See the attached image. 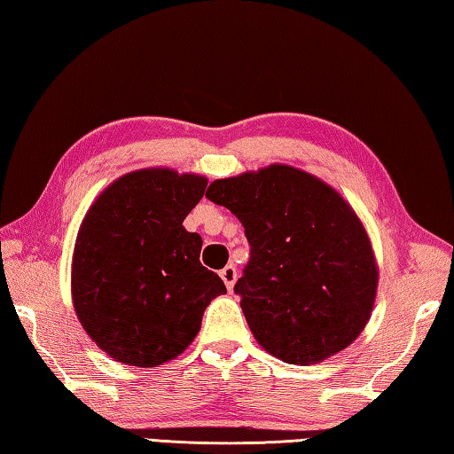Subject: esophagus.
<instances>
[{"label":"esophagus","mask_w":454,"mask_h":454,"mask_svg":"<svg viewBox=\"0 0 454 454\" xmlns=\"http://www.w3.org/2000/svg\"><path fill=\"white\" fill-rule=\"evenodd\" d=\"M220 278H222V281H224V286L228 287V291H232L234 283L238 279V271H236L234 265H226V268L220 271Z\"/></svg>","instance_id":"obj_1"}]
</instances>
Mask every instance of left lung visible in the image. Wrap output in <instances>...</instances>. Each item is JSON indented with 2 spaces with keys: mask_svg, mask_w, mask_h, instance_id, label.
<instances>
[{
  "mask_svg": "<svg viewBox=\"0 0 454 454\" xmlns=\"http://www.w3.org/2000/svg\"><path fill=\"white\" fill-rule=\"evenodd\" d=\"M207 199L242 222L250 244L234 286L255 340L287 364L344 350L374 307L378 268L342 197L287 165L215 181Z\"/></svg>",
  "mask_w": 454,
  "mask_h": 454,
  "instance_id": "8db88e82",
  "label": "left lung"
}]
</instances>
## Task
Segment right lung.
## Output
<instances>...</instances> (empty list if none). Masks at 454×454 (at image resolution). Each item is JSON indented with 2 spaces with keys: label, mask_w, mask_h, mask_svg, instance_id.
I'll list each match as a JSON object with an SVG mask.
<instances>
[{
  "label": "right lung",
  "mask_w": 454,
  "mask_h": 454,
  "mask_svg": "<svg viewBox=\"0 0 454 454\" xmlns=\"http://www.w3.org/2000/svg\"><path fill=\"white\" fill-rule=\"evenodd\" d=\"M207 179L168 168L129 173L88 212L74 246V310L118 362L153 368L197 336L204 309L226 286L200 263L202 239L183 220Z\"/></svg>",
  "instance_id": "right-lung-1"
}]
</instances>
